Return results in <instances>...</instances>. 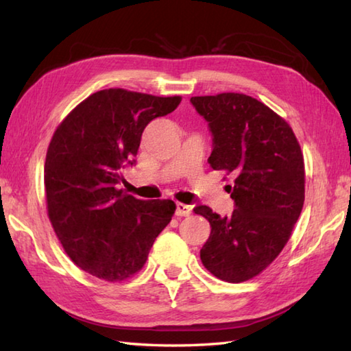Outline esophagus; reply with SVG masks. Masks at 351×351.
I'll use <instances>...</instances> for the list:
<instances>
[{"label":"esophagus","instance_id":"1","mask_svg":"<svg viewBox=\"0 0 351 351\" xmlns=\"http://www.w3.org/2000/svg\"><path fill=\"white\" fill-rule=\"evenodd\" d=\"M191 213V206H189V205H185V204H182V202H178L176 204V215L178 217H185V215H189Z\"/></svg>","mask_w":351,"mask_h":351}]
</instances>
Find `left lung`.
Returning a JSON list of instances; mask_svg holds the SVG:
<instances>
[{"label":"left lung","mask_w":351,"mask_h":351,"mask_svg":"<svg viewBox=\"0 0 351 351\" xmlns=\"http://www.w3.org/2000/svg\"><path fill=\"white\" fill-rule=\"evenodd\" d=\"M191 104L213 132L211 167L234 178V185H226L232 215L220 217L205 205L193 210L211 225L200 259L215 278L245 282L279 256L300 217L303 152L285 119L252 96H193Z\"/></svg>","instance_id":"1"}]
</instances>
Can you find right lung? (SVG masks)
Returning <instances> with one entry per match:
<instances>
[{
    "mask_svg": "<svg viewBox=\"0 0 351 351\" xmlns=\"http://www.w3.org/2000/svg\"><path fill=\"white\" fill-rule=\"evenodd\" d=\"M181 99L106 88L80 102L54 131L43 175L48 217L66 255L95 278L122 282L137 274L173 217V200H140L117 184L146 125Z\"/></svg>",
    "mask_w": 351,
    "mask_h": 351,
    "instance_id": "obj_1",
    "label": "right lung"
}]
</instances>
